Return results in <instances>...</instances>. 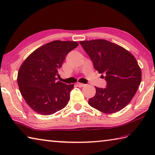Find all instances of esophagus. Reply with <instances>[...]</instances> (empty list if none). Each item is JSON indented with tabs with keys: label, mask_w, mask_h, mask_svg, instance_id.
Returning <instances> with one entry per match:
<instances>
[{
	"label": "esophagus",
	"mask_w": 155,
	"mask_h": 155,
	"mask_svg": "<svg viewBox=\"0 0 155 155\" xmlns=\"http://www.w3.org/2000/svg\"><path fill=\"white\" fill-rule=\"evenodd\" d=\"M77 85L78 87H83L85 86V84L81 83H77Z\"/></svg>",
	"instance_id": "34e87169"
}]
</instances>
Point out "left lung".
<instances>
[{
  "label": "left lung",
  "mask_w": 155,
  "mask_h": 155,
  "mask_svg": "<svg viewBox=\"0 0 155 155\" xmlns=\"http://www.w3.org/2000/svg\"><path fill=\"white\" fill-rule=\"evenodd\" d=\"M80 44L107 83L106 88L95 87L96 93L89 104L106 114L120 111L131 102L141 83L142 72L136 59L123 47L104 39Z\"/></svg>",
  "instance_id": "left-lung-1"
}]
</instances>
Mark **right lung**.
Returning a JSON list of instances; mask_svg holds the SVG:
<instances>
[{
    "mask_svg": "<svg viewBox=\"0 0 155 155\" xmlns=\"http://www.w3.org/2000/svg\"><path fill=\"white\" fill-rule=\"evenodd\" d=\"M78 45L75 41H51L34 51L22 63L18 84L24 99L34 111L50 115L68 104L74 85L58 81L56 77L67 54Z\"/></svg>",
    "mask_w": 155,
    "mask_h": 155,
    "instance_id": "right-lung-1",
    "label": "right lung"
}]
</instances>
